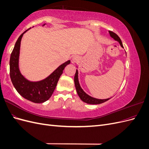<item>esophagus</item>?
I'll list each match as a JSON object with an SVG mask.
<instances>
[{
    "mask_svg": "<svg viewBox=\"0 0 149 149\" xmlns=\"http://www.w3.org/2000/svg\"><path fill=\"white\" fill-rule=\"evenodd\" d=\"M78 60V58L77 56H74L73 58V62H76V61H77Z\"/></svg>",
    "mask_w": 149,
    "mask_h": 149,
    "instance_id": "obj_1",
    "label": "esophagus"
}]
</instances>
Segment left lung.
Here are the masks:
<instances>
[{
  "instance_id": "8db88e82",
  "label": "left lung",
  "mask_w": 149,
  "mask_h": 149,
  "mask_svg": "<svg viewBox=\"0 0 149 149\" xmlns=\"http://www.w3.org/2000/svg\"><path fill=\"white\" fill-rule=\"evenodd\" d=\"M109 32L111 37L112 38H114L115 40H116V41H118L120 43V46L123 48H124V47L123 45V43H122L121 40L119 37V36L117 34H116L115 33H114L113 31H109ZM74 81L75 87L76 89V91H77V93L78 94L79 97H80L81 100L86 103L90 104H101V103L104 102L109 100V99H111V98H108V99H106V100H99V99H96V98H94V97L90 96L88 95V94L86 93L83 91V89L80 86L79 80H78V71L77 70H76V73H75V76L74 78Z\"/></svg>"
}]
</instances>
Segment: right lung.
<instances>
[{
    "instance_id": "right-lung-1",
    "label": "right lung",
    "mask_w": 149,
    "mask_h": 149,
    "mask_svg": "<svg viewBox=\"0 0 149 149\" xmlns=\"http://www.w3.org/2000/svg\"><path fill=\"white\" fill-rule=\"evenodd\" d=\"M45 24H43L44 26ZM28 29V30H29ZM21 34L13 48L10 58V76L13 86L17 92L26 100L35 103H42L48 100L56 88L58 80L70 60L66 61L48 76L40 81H30L20 73L19 67L20 43L24 34Z\"/></svg>"
}]
</instances>
